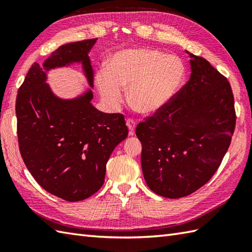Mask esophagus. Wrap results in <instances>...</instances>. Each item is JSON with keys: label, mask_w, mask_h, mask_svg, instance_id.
I'll return each instance as SVG.
<instances>
[{"label": "esophagus", "mask_w": 252, "mask_h": 252, "mask_svg": "<svg viewBox=\"0 0 252 252\" xmlns=\"http://www.w3.org/2000/svg\"><path fill=\"white\" fill-rule=\"evenodd\" d=\"M126 126H127V129H129L130 135L134 134V131H135V127H136V122L133 119H127L126 120Z\"/></svg>", "instance_id": "34e87169"}]
</instances>
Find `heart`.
<instances>
[{"label": "heart", "mask_w": 252, "mask_h": 252, "mask_svg": "<svg viewBox=\"0 0 252 252\" xmlns=\"http://www.w3.org/2000/svg\"><path fill=\"white\" fill-rule=\"evenodd\" d=\"M186 66L182 58L152 49H126L112 54L107 67L95 74V84L108 108L116 110L125 99L133 109L153 115L164 108L183 87Z\"/></svg>", "instance_id": "heart-1"}]
</instances>
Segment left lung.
<instances>
[{
	"label": "left lung",
	"mask_w": 252,
	"mask_h": 252,
	"mask_svg": "<svg viewBox=\"0 0 252 252\" xmlns=\"http://www.w3.org/2000/svg\"><path fill=\"white\" fill-rule=\"evenodd\" d=\"M190 57V78L175 97L138 123L147 186L176 199L205 185L220 167L236 123L231 84L207 60Z\"/></svg>",
	"instance_id": "1"
}]
</instances>
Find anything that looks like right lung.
<instances>
[{
	"label": "right lung",
	"mask_w": 252,
	"mask_h": 252,
	"mask_svg": "<svg viewBox=\"0 0 252 252\" xmlns=\"http://www.w3.org/2000/svg\"><path fill=\"white\" fill-rule=\"evenodd\" d=\"M96 40L63 44L42 65L34 63L16 99L19 151L27 169L46 191L67 201L87 199L103 186L106 163L129 133L123 115L95 108L92 90L62 99L46 83L52 68L81 63L92 89L89 53Z\"/></svg>",
	"instance_id": "obj_1"
}]
</instances>
